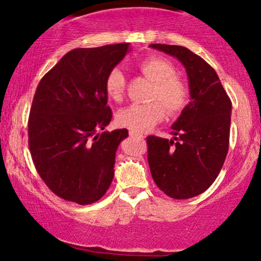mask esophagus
<instances>
[{
	"label": "esophagus",
	"mask_w": 261,
	"mask_h": 261,
	"mask_svg": "<svg viewBox=\"0 0 261 261\" xmlns=\"http://www.w3.org/2000/svg\"><path fill=\"white\" fill-rule=\"evenodd\" d=\"M128 135H130L131 137H134V139H139V140H142L143 139V135L142 134L136 133V131H133V130L128 131Z\"/></svg>",
	"instance_id": "1"
}]
</instances>
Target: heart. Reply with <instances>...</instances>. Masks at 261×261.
Segmentation results:
<instances>
[{"label":"heart","mask_w":261,"mask_h":261,"mask_svg":"<svg viewBox=\"0 0 261 261\" xmlns=\"http://www.w3.org/2000/svg\"><path fill=\"white\" fill-rule=\"evenodd\" d=\"M137 68L152 82L146 104H134L119 112L116 121L120 126L145 133L163 120L166 108L169 115H176L184 109L189 100V87L176 76L175 67L167 60L148 56L137 62ZM126 79L119 67H114L106 77L107 95L120 103L125 94Z\"/></svg>","instance_id":"heart-1"}]
</instances>
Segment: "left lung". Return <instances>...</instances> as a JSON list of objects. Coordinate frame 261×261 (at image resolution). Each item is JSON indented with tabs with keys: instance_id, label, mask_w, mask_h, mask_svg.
<instances>
[{
	"instance_id": "obj_1",
	"label": "left lung",
	"mask_w": 261,
	"mask_h": 261,
	"mask_svg": "<svg viewBox=\"0 0 261 261\" xmlns=\"http://www.w3.org/2000/svg\"><path fill=\"white\" fill-rule=\"evenodd\" d=\"M184 65L191 101L172 125V140L147 137L152 178L166 195L184 200L211 187L229 146L232 101L216 71L199 55L179 45L151 44Z\"/></svg>"
}]
</instances>
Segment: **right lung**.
Instances as JSON below:
<instances>
[{"mask_svg": "<svg viewBox=\"0 0 261 261\" xmlns=\"http://www.w3.org/2000/svg\"><path fill=\"white\" fill-rule=\"evenodd\" d=\"M128 45L71 50L37 87L28 120L32 160L46 187L66 201L91 205L112 184L115 152L128 131H103L113 118L106 77Z\"/></svg>", "mask_w": 261, "mask_h": 261, "instance_id": "right-lung-1", "label": "right lung"}]
</instances>
